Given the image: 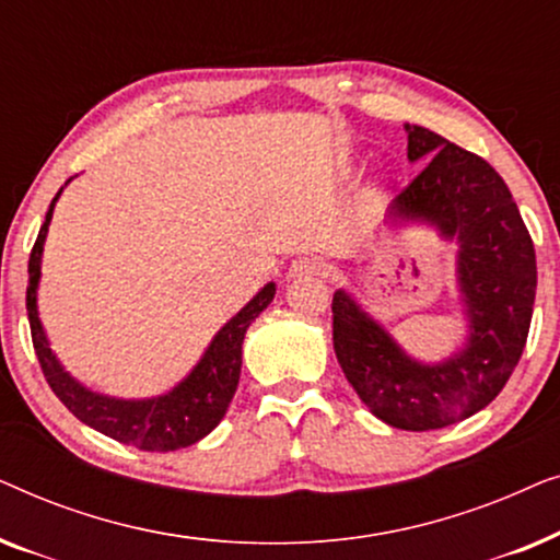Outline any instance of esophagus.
<instances>
[{"label":"esophagus","instance_id":"esophagus-1","mask_svg":"<svg viewBox=\"0 0 560 560\" xmlns=\"http://www.w3.org/2000/svg\"><path fill=\"white\" fill-rule=\"evenodd\" d=\"M326 272V265L324 259L318 257H298L293 259V265H290V278H313V275H324Z\"/></svg>","mask_w":560,"mask_h":560}]
</instances>
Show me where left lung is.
Listing matches in <instances>:
<instances>
[{
    "mask_svg": "<svg viewBox=\"0 0 560 560\" xmlns=\"http://www.w3.org/2000/svg\"><path fill=\"white\" fill-rule=\"evenodd\" d=\"M408 160L425 163L393 201V221H423L456 240L464 349L435 364L412 359L347 290L334 293V351L372 416L400 431H435L487 408L523 357L530 331L535 247L517 203L485 158L405 125Z\"/></svg>",
    "mask_w": 560,
    "mask_h": 560,
    "instance_id": "1",
    "label": "left lung"
}]
</instances>
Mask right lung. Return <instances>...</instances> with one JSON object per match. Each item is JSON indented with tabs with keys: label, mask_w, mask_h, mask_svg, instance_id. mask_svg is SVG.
<instances>
[{
	"label": "right lung",
	"mask_w": 560,
	"mask_h": 560,
	"mask_svg": "<svg viewBox=\"0 0 560 560\" xmlns=\"http://www.w3.org/2000/svg\"><path fill=\"white\" fill-rule=\"evenodd\" d=\"M60 194H63V188L50 201V209L45 213V224L40 226L33 252H30L27 265V318L30 331H33V347L37 362L43 366L45 380H48L52 393L58 395V400L81 423L109 435L114 441L127 443V446L140 451H178L194 446L196 441H201L203 435H209L221 423L229 402H232L236 385H240L244 334H247L252 320L272 303L275 282H267L229 324L221 326V331L213 336L209 349L203 351L201 362L171 393L144 397V400H121V397L94 393V389L83 387L79 380H73L63 370V364L58 362V357L52 354L48 336H45V328L40 324V313H37L43 244L45 236H48L52 209H56Z\"/></svg>",
	"instance_id": "1"
}]
</instances>
